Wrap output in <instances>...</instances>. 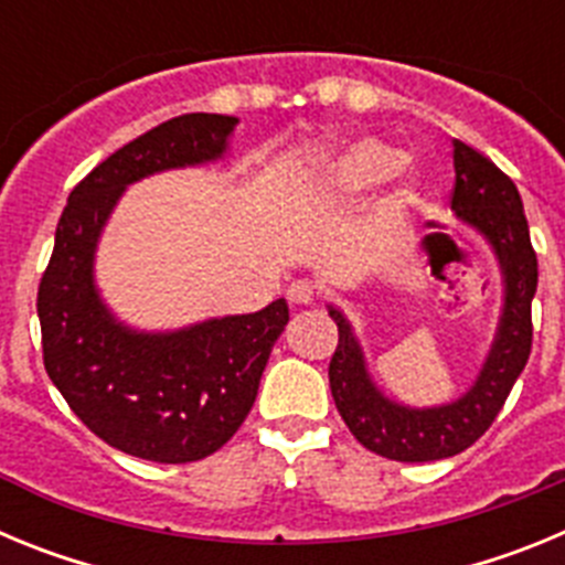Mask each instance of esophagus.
I'll use <instances>...</instances> for the list:
<instances>
[{"label": "esophagus", "mask_w": 565, "mask_h": 565, "mask_svg": "<svg viewBox=\"0 0 565 565\" xmlns=\"http://www.w3.org/2000/svg\"><path fill=\"white\" fill-rule=\"evenodd\" d=\"M286 294H288V299H291L294 306H311V302H313V282H308V279H294Z\"/></svg>", "instance_id": "1"}]
</instances>
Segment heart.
Instances as JSON below:
<instances>
[{"label":"heart","mask_w":565,"mask_h":565,"mask_svg":"<svg viewBox=\"0 0 565 565\" xmlns=\"http://www.w3.org/2000/svg\"><path fill=\"white\" fill-rule=\"evenodd\" d=\"M398 161H402V154L391 143H382L376 138H359V141L344 143L342 149L322 158L313 167V183L331 189V192L356 194L396 172ZM398 221H402V198L387 203L382 212V226H393Z\"/></svg>","instance_id":"obj_1"}]
</instances>
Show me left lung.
Returning a JSON list of instances; mask_svg holds the SVG:
<instances>
[{"mask_svg":"<svg viewBox=\"0 0 565 565\" xmlns=\"http://www.w3.org/2000/svg\"><path fill=\"white\" fill-rule=\"evenodd\" d=\"M452 212L458 223L481 234L501 268L503 302L495 337L467 393L447 404L413 407L391 398L373 382L364 348L342 308L328 306L339 328L337 353L328 367L339 416L362 447L391 461L422 463L458 456L495 422L512 384L532 351V299L537 257L515 183L495 163L452 138Z\"/></svg>","mask_w":565,"mask_h":565,"instance_id":"left-lung-1","label":"left lung"}]
</instances>
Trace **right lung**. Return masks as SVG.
<instances>
[{
  "label": "right lung",
  "mask_w": 565,
  "mask_h": 565,
  "mask_svg": "<svg viewBox=\"0 0 565 565\" xmlns=\"http://www.w3.org/2000/svg\"><path fill=\"white\" fill-rule=\"evenodd\" d=\"M239 118L189 113L113 152L67 198L39 286L44 367L98 438L158 463L201 461L246 422L288 302L212 317L174 331H138L115 317L96 282L104 226L127 186L169 169L226 158Z\"/></svg>",
  "instance_id": "right-lung-1"
}]
</instances>
